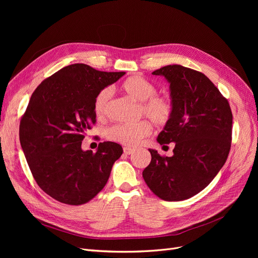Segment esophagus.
I'll list each match as a JSON object with an SVG mask.
<instances>
[{
	"label": "esophagus",
	"instance_id": "1",
	"mask_svg": "<svg viewBox=\"0 0 258 258\" xmlns=\"http://www.w3.org/2000/svg\"><path fill=\"white\" fill-rule=\"evenodd\" d=\"M123 152H124L125 155H132V154L135 153V150H134V148H131V147H124Z\"/></svg>",
	"mask_w": 258,
	"mask_h": 258
}]
</instances>
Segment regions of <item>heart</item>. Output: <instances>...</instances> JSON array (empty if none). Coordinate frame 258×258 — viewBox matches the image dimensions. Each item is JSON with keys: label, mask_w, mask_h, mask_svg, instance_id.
<instances>
[{"label": "heart", "mask_w": 258, "mask_h": 258, "mask_svg": "<svg viewBox=\"0 0 258 258\" xmlns=\"http://www.w3.org/2000/svg\"><path fill=\"white\" fill-rule=\"evenodd\" d=\"M123 90L128 96L140 102V114L150 118L154 123L164 125L170 120L173 113V104L170 98L156 95L157 88L148 79L142 76L128 77L123 84ZM113 96V89L107 87L98 92L94 102V110L98 117H104ZM152 125L142 120L137 123H118L106 131V137L111 141L126 146H137L143 138L151 134Z\"/></svg>", "instance_id": "obj_1"}]
</instances>
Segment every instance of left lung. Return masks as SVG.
<instances>
[{
  "instance_id": "1",
  "label": "left lung",
  "mask_w": 258,
  "mask_h": 258,
  "mask_svg": "<svg viewBox=\"0 0 258 258\" xmlns=\"http://www.w3.org/2000/svg\"><path fill=\"white\" fill-rule=\"evenodd\" d=\"M169 84L173 113L157 137L174 143L171 157L148 150L152 161L142 172L151 190L174 202L191 198L207 187L228 158L232 137V113L228 100L203 73L169 64L152 73Z\"/></svg>"
}]
</instances>
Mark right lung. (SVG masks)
<instances>
[{
    "label": "right lung",
    "instance_id": "obj_1",
    "mask_svg": "<svg viewBox=\"0 0 258 258\" xmlns=\"http://www.w3.org/2000/svg\"><path fill=\"white\" fill-rule=\"evenodd\" d=\"M125 72H101L85 63L67 66L40 84L20 123V141L37 185L51 198L81 205L105 186L121 145L100 142L96 153L83 151L94 102L102 89Z\"/></svg>",
    "mask_w": 258,
    "mask_h": 258
}]
</instances>
